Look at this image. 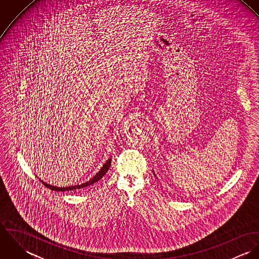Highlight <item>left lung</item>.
Listing matches in <instances>:
<instances>
[{"instance_id": "1", "label": "left lung", "mask_w": 259, "mask_h": 259, "mask_svg": "<svg viewBox=\"0 0 259 259\" xmlns=\"http://www.w3.org/2000/svg\"><path fill=\"white\" fill-rule=\"evenodd\" d=\"M154 175H155V174H154Z\"/></svg>"}]
</instances>
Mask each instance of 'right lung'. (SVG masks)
Listing matches in <instances>:
<instances>
[{"instance_id":"1","label":"right lung","mask_w":259,"mask_h":259,"mask_svg":"<svg viewBox=\"0 0 259 259\" xmlns=\"http://www.w3.org/2000/svg\"><path fill=\"white\" fill-rule=\"evenodd\" d=\"M111 158L110 157L109 159H107L106 161H104V163L102 165H100L97 169H95L93 172H91L90 175H85L83 177H80L79 179L74 180L70 183H66V184H62V185H51L48 184L41 180H39V182H41V184H44L45 186H47L48 188L52 189V190H56V191H76L82 188H87L89 185H94L95 183L99 182L109 170L110 166H111Z\"/></svg>"}]
</instances>
